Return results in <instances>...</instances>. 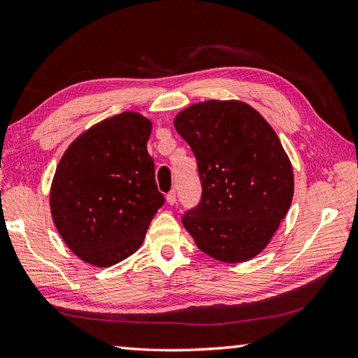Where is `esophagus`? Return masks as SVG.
Here are the masks:
<instances>
[{
  "label": "esophagus",
  "instance_id": "obj_1",
  "mask_svg": "<svg viewBox=\"0 0 358 358\" xmlns=\"http://www.w3.org/2000/svg\"><path fill=\"white\" fill-rule=\"evenodd\" d=\"M166 200H167V203H169L171 206H172V204L177 203V192H175V191H171L169 194L166 195Z\"/></svg>",
  "mask_w": 358,
  "mask_h": 358
}]
</instances>
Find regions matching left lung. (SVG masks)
<instances>
[{
  "label": "left lung",
  "mask_w": 358,
  "mask_h": 358,
  "mask_svg": "<svg viewBox=\"0 0 358 358\" xmlns=\"http://www.w3.org/2000/svg\"><path fill=\"white\" fill-rule=\"evenodd\" d=\"M177 132L199 164L201 199L181 217L204 254L240 263L260 254L287 214L292 166L277 134L241 101H204L180 112Z\"/></svg>",
  "instance_id": "8db88e82"
}]
</instances>
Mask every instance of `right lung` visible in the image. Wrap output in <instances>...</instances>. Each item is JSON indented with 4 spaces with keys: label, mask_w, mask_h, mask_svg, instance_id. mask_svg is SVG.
<instances>
[{
    "label": "right lung",
    "mask_w": 358,
    "mask_h": 358,
    "mask_svg": "<svg viewBox=\"0 0 358 358\" xmlns=\"http://www.w3.org/2000/svg\"><path fill=\"white\" fill-rule=\"evenodd\" d=\"M150 131L148 118L123 112L81 134L59 159L52 218L86 263L108 268L132 255L164 204L146 148Z\"/></svg>",
    "instance_id": "1"
}]
</instances>
